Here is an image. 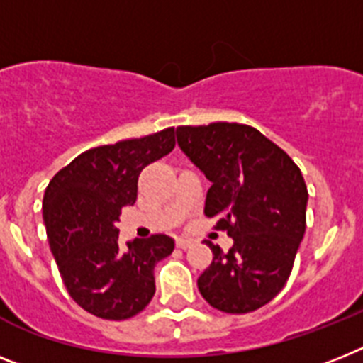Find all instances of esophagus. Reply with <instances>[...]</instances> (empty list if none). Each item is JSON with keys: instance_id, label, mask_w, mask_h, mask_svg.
Listing matches in <instances>:
<instances>
[{"instance_id": "34e87169", "label": "esophagus", "mask_w": 363, "mask_h": 363, "mask_svg": "<svg viewBox=\"0 0 363 363\" xmlns=\"http://www.w3.org/2000/svg\"><path fill=\"white\" fill-rule=\"evenodd\" d=\"M191 245H194V242H191V240L177 238V247L179 249H188V247H191Z\"/></svg>"}]
</instances>
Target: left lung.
I'll return each mask as SVG.
<instances>
[{
	"mask_svg": "<svg viewBox=\"0 0 363 363\" xmlns=\"http://www.w3.org/2000/svg\"><path fill=\"white\" fill-rule=\"evenodd\" d=\"M177 144L212 182L205 216L218 218L234 245L197 279L210 306L247 313L277 297L294 267L306 228L308 190L288 155L255 127L242 123L177 127Z\"/></svg>",
	"mask_w": 363,
	"mask_h": 363,
	"instance_id": "1",
	"label": "left lung"
}]
</instances>
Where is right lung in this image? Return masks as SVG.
I'll use <instances>...</instances> for the list:
<instances>
[{"label": "right lung", "mask_w": 363, "mask_h": 363, "mask_svg": "<svg viewBox=\"0 0 363 363\" xmlns=\"http://www.w3.org/2000/svg\"><path fill=\"white\" fill-rule=\"evenodd\" d=\"M175 129L121 140L73 158L45 188L42 212L50 247L69 297L96 318L121 321L155 295V266L175 249L155 234L120 247L123 206L135 205L138 175L175 147Z\"/></svg>", "instance_id": "1"}]
</instances>
